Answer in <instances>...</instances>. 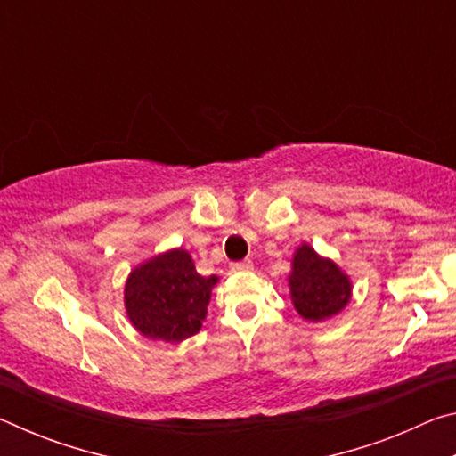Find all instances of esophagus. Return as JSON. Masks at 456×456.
Segmentation results:
<instances>
[{
	"instance_id": "esophagus-1",
	"label": "esophagus",
	"mask_w": 456,
	"mask_h": 456,
	"mask_svg": "<svg viewBox=\"0 0 456 456\" xmlns=\"http://www.w3.org/2000/svg\"><path fill=\"white\" fill-rule=\"evenodd\" d=\"M249 269H253L251 259H243V261H237V264H231V272H249Z\"/></svg>"
}]
</instances>
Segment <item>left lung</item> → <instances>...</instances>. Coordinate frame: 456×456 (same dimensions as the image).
Segmentation results:
<instances>
[{
    "mask_svg": "<svg viewBox=\"0 0 456 456\" xmlns=\"http://www.w3.org/2000/svg\"><path fill=\"white\" fill-rule=\"evenodd\" d=\"M291 299L299 315L322 322L344 310L350 302V280L330 259H322L310 245H302L293 256L289 275Z\"/></svg>",
    "mask_w": 456,
    "mask_h": 456,
    "instance_id": "8db88e82",
    "label": "left lung"
}]
</instances>
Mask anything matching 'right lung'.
Segmentation results:
<instances>
[{
  "mask_svg": "<svg viewBox=\"0 0 456 456\" xmlns=\"http://www.w3.org/2000/svg\"><path fill=\"white\" fill-rule=\"evenodd\" d=\"M215 283V275L197 273L187 251L163 253L130 273L125 289L128 318L146 338L183 342L200 330Z\"/></svg>",
  "mask_w": 456,
  "mask_h": 456,
  "instance_id": "obj_1",
  "label": "right lung"
}]
</instances>
